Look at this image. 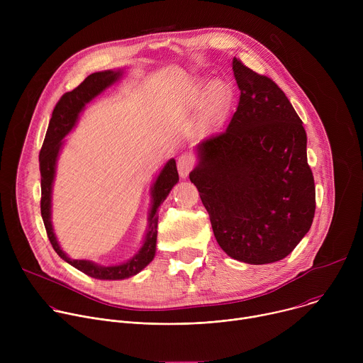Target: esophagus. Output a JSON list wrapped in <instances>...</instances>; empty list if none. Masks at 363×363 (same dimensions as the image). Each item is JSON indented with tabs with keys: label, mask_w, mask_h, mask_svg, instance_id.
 Listing matches in <instances>:
<instances>
[{
	"label": "esophagus",
	"mask_w": 363,
	"mask_h": 363,
	"mask_svg": "<svg viewBox=\"0 0 363 363\" xmlns=\"http://www.w3.org/2000/svg\"><path fill=\"white\" fill-rule=\"evenodd\" d=\"M177 167H178L179 177L186 178L194 167V160L191 157H188V155H182V157H179V160H178Z\"/></svg>",
	"instance_id": "34e87169"
}]
</instances>
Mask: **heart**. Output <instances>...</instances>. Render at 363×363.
<instances>
[{"mask_svg":"<svg viewBox=\"0 0 363 363\" xmlns=\"http://www.w3.org/2000/svg\"><path fill=\"white\" fill-rule=\"evenodd\" d=\"M196 94L198 93L191 96V100H189L191 105H196V101H198ZM227 96H228V91H227V87H225L224 83L214 82L210 86L208 99H206V109H205L206 119H208V121L214 119L224 111L225 103H227Z\"/></svg>","mask_w":363,"mask_h":363,"instance_id":"1","label":"heart"}]
</instances>
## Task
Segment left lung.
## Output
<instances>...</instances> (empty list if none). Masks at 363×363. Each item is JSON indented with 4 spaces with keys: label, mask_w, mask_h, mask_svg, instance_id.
Segmentation results:
<instances>
[{
    "label": "left lung",
    "mask_w": 363,
    "mask_h": 363,
    "mask_svg": "<svg viewBox=\"0 0 363 363\" xmlns=\"http://www.w3.org/2000/svg\"><path fill=\"white\" fill-rule=\"evenodd\" d=\"M240 101L228 126L196 146L189 174L220 247L248 264L287 257L312 227L307 136L284 91L233 59Z\"/></svg>",
    "instance_id": "obj_1"
}]
</instances>
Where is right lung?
Instances as JSON below:
<instances>
[{
  "mask_svg": "<svg viewBox=\"0 0 363 363\" xmlns=\"http://www.w3.org/2000/svg\"><path fill=\"white\" fill-rule=\"evenodd\" d=\"M122 77V70H105L90 74L80 83L74 90L65 93L51 115L47 133L40 150V174H41V217L47 231V237L53 245L55 251L67 262L70 266L76 267L82 273L99 279V280H123L138 274L143 270L155 257L157 250V235H158V210L165 201L172 186L179 181L175 160H169L157 177L152 186V208L149 213V227L139 251L119 266H99L89 260H73L59 245L56 234L51 225V188H53L56 162L60 153L63 139L76 126L80 112L84 109L86 103L100 94L106 87L112 86Z\"/></svg>",
  "mask_w": 363,
  "mask_h": 363,
  "instance_id": "1",
  "label": "right lung"
}]
</instances>
